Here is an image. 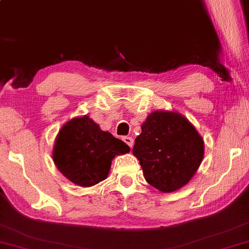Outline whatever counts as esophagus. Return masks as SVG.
<instances>
[{"label":"esophagus","mask_w":249,"mask_h":249,"mask_svg":"<svg viewBox=\"0 0 249 249\" xmlns=\"http://www.w3.org/2000/svg\"><path fill=\"white\" fill-rule=\"evenodd\" d=\"M123 142H124L128 147L133 146V139L131 138V137H123Z\"/></svg>","instance_id":"34e87169"}]
</instances>
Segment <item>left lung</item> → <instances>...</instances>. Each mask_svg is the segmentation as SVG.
I'll return each instance as SVG.
<instances>
[{"label":"left lung","instance_id":"left-lung-1","mask_svg":"<svg viewBox=\"0 0 249 249\" xmlns=\"http://www.w3.org/2000/svg\"><path fill=\"white\" fill-rule=\"evenodd\" d=\"M132 152L148 184L168 193L186 185L196 172L204 141L180 113L154 111L142 125Z\"/></svg>","mask_w":249,"mask_h":249}]
</instances>
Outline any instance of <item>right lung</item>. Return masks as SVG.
I'll return each instance as SVG.
<instances>
[{
  "instance_id": "1",
  "label": "right lung",
  "mask_w": 249,
  "mask_h": 249,
  "mask_svg": "<svg viewBox=\"0 0 249 249\" xmlns=\"http://www.w3.org/2000/svg\"><path fill=\"white\" fill-rule=\"evenodd\" d=\"M128 151L124 142L102 131L84 116L61 128L53 147V161L70 181L88 187L107 179L112 159Z\"/></svg>"
}]
</instances>
